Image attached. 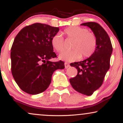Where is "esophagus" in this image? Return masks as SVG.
I'll list each match as a JSON object with an SVG mask.
<instances>
[{"mask_svg": "<svg viewBox=\"0 0 123 123\" xmlns=\"http://www.w3.org/2000/svg\"><path fill=\"white\" fill-rule=\"evenodd\" d=\"M64 65H65V68H68V67H69V66H70L69 64L68 63H67V62H65Z\"/></svg>", "mask_w": 123, "mask_h": 123, "instance_id": "obj_1", "label": "esophagus"}]
</instances>
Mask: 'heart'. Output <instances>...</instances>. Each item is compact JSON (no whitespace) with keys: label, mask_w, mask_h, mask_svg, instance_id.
Masks as SVG:
<instances>
[{"label":"heart","mask_w":123,"mask_h":123,"mask_svg":"<svg viewBox=\"0 0 123 123\" xmlns=\"http://www.w3.org/2000/svg\"><path fill=\"white\" fill-rule=\"evenodd\" d=\"M64 32L69 39H73V50L65 51L59 56L60 60L73 62L83 58H88L93 54L97 45V40L93 33L88 32L87 28L78 26L67 28ZM51 45L55 51L61 52L64 50V40L60 33L55 34L51 38Z\"/></svg>","instance_id":"b5f03b06"}]
</instances>
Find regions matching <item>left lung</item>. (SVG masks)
I'll return each instance as SVG.
<instances>
[{
    "mask_svg": "<svg viewBox=\"0 0 123 123\" xmlns=\"http://www.w3.org/2000/svg\"><path fill=\"white\" fill-rule=\"evenodd\" d=\"M80 25L91 29L96 38L97 45L90 58L70 64V66L77 69L78 73L75 77L70 79L69 82L77 92L91 96L102 85L110 68L112 46L108 34L98 23L90 22Z\"/></svg>",
    "mask_w": 123,
    "mask_h": 123,
    "instance_id": "obj_1",
    "label": "left lung"
}]
</instances>
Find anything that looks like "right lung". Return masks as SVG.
I'll return each instance as SVG.
<instances>
[{
	"label": "right lung",
	"instance_id": "obj_1",
	"mask_svg": "<svg viewBox=\"0 0 123 123\" xmlns=\"http://www.w3.org/2000/svg\"><path fill=\"white\" fill-rule=\"evenodd\" d=\"M59 27L36 23L23 28L17 35L11 48V70L15 81L23 91L36 95L45 91L56 69L64 63L52 62L56 58L51 40Z\"/></svg>",
	"mask_w": 123,
	"mask_h": 123
}]
</instances>
